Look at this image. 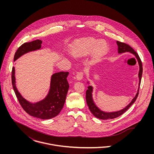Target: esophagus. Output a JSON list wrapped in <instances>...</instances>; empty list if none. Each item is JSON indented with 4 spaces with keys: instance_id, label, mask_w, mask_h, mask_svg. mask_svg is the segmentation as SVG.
Segmentation results:
<instances>
[{
    "instance_id": "obj_1",
    "label": "esophagus",
    "mask_w": 154,
    "mask_h": 154,
    "mask_svg": "<svg viewBox=\"0 0 154 154\" xmlns=\"http://www.w3.org/2000/svg\"><path fill=\"white\" fill-rule=\"evenodd\" d=\"M76 79L78 81H81L82 78H83V76H84V72L82 71H81V72H77L76 73Z\"/></svg>"
}]
</instances>
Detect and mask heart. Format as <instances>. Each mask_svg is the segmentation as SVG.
<instances>
[{"mask_svg": "<svg viewBox=\"0 0 154 154\" xmlns=\"http://www.w3.org/2000/svg\"><path fill=\"white\" fill-rule=\"evenodd\" d=\"M108 50L109 46L105 40L87 37L78 40L73 44L71 52L74 56L78 57L87 56L91 52L92 60L97 61L105 56Z\"/></svg>", "mask_w": 154, "mask_h": 154, "instance_id": "b5f03b06", "label": "heart"}]
</instances>
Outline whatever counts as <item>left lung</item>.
<instances>
[{"mask_svg":"<svg viewBox=\"0 0 154 154\" xmlns=\"http://www.w3.org/2000/svg\"><path fill=\"white\" fill-rule=\"evenodd\" d=\"M117 44L118 45V53L119 54L126 53V52H129L133 54L136 58L137 61L138 62L139 66V71L138 73V77H139V87L137 92L135 95V97L133 98L132 101L124 109L122 110H119L117 111H113V112H106L104 111L100 110L95 104L93 98H92V91H93V87L92 86H88V89L86 91V100L89 109L91 111V112L92 113V114L96 117L97 118H98L102 120H107V119H112L114 118H116L122 114H123L125 112H126L127 110L129 109V108L132 106V104L135 102L138 94H139V90L140 85L141 82V78L142 75V72H143V68H142V64L141 60L138 55V54L132 48V47L128 45V44L120 42L119 41L116 42ZM89 84V82H87Z\"/></svg>","mask_w":154,"mask_h":154,"instance_id":"obj_1","label":"left lung"}]
</instances>
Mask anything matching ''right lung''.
<instances>
[{"mask_svg": "<svg viewBox=\"0 0 154 154\" xmlns=\"http://www.w3.org/2000/svg\"><path fill=\"white\" fill-rule=\"evenodd\" d=\"M42 44V40H36L22 44L17 50L14 61L29 51L41 49ZM68 75V72L54 73L51 77L50 87L47 95L43 100L35 103L25 99L18 91L15 84L14 66L12 70V84L20 104L28 114L41 119H50L57 116L63 107L69 87L67 80Z\"/></svg>", "mask_w": 154, "mask_h": 154, "instance_id": "obj_1", "label": "right lung"}]
</instances>
